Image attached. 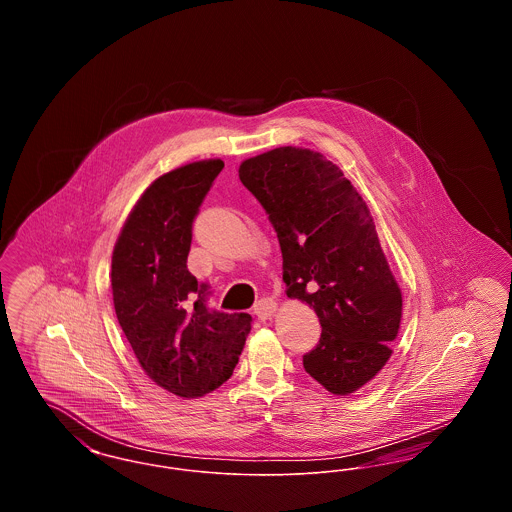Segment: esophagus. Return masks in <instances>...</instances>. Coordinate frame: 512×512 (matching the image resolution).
Segmentation results:
<instances>
[{
    "label": "esophagus",
    "instance_id": "1",
    "mask_svg": "<svg viewBox=\"0 0 512 512\" xmlns=\"http://www.w3.org/2000/svg\"><path fill=\"white\" fill-rule=\"evenodd\" d=\"M276 311V301L274 299H259L257 303H255V307H253V313H255V317L261 318V320H267L268 317H272V313Z\"/></svg>",
    "mask_w": 512,
    "mask_h": 512
}]
</instances>
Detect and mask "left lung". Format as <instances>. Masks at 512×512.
<instances>
[{
    "label": "left lung",
    "mask_w": 512,
    "mask_h": 512,
    "mask_svg": "<svg viewBox=\"0 0 512 512\" xmlns=\"http://www.w3.org/2000/svg\"><path fill=\"white\" fill-rule=\"evenodd\" d=\"M238 172L276 230L288 297L320 320L305 370L334 395L363 388L390 361L403 313L365 199L338 165L307 147L270 149Z\"/></svg>",
    "instance_id": "obj_1"
}]
</instances>
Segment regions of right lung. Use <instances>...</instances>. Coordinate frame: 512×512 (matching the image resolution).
<instances>
[{
  "label": "right lung",
  "instance_id": "obj_1",
  "mask_svg": "<svg viewBox=\"0 0 512 512\" xmlns=\"http://www.w3.org/2000/svg\"><path fill=\"white\" fill-rule=\"evenodd\" d=\"M224 163L205 159L153 180L122 224L111 290L122 332L147 376L184 399L234 372L251 330L247 313L209 311L207 286L186 267L192 222Z\"/></svg>",
  "mask_w": 512,
  "mask_h": 512
}]
</instances>
